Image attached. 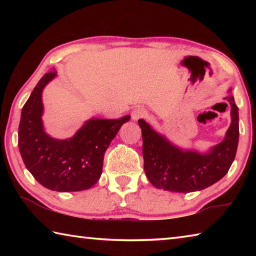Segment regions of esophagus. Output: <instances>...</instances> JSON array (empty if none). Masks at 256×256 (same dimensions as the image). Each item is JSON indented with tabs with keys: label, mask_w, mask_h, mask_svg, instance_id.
Wrapping results in <instances>:
<instances>
[{
	"label": "esophagus",
	"mask_w": 256,
	"mask_h": 256,
	"mask_svg": "<svg viewBox=\"0 0 256 256\" xmlns=\"http://www.w3.org/2000/svg\"><path fill=\"white\" fill-rule=\"evenodd\" d=\"M146 112L144 110V108L138 107V108H136V110L132 112L131 118L133 120H138L146 118Z\"/></svg>",
	"instance_id": "34e87169"
}]
</instances>
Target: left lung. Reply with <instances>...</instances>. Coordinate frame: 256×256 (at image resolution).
Here are the masks:
<instances>
[{
    "label": "left lung",
    "mask_w": 256,
    "mask_h": 256,
    "mask_svg": "<svg viewBox=\"0 0 256 256\" xmlns=\"http://www.w3.org/2000/svg\"><path fill=\"white\" fill-rule=\"evenodd\" d=\"M227 92L224 99L230 105V126L224 140L206 152L180 148L144 120H138L144 140V172L154 188L177 193L196 192L209 188L227 174L235 159L240 138L238 107L232 89Z\"/></svg>",
    "instance_id": "obj_1"
}]
</instances>
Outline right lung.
<instances>
[{"mask_svg":"<svg viewBox=\"0 0 256 256\" xmlns=\"http://www.w3.org/2000/svg\"><path fill=\"white\" fill-rule=\"evenodd\" d=\"M56 78L50 71L34 86L21 112L18 146L24 164L38 183L58 192L84 190L97 183L104 156L120 126L130 120L92 118L68 138H56L42 123V92Z\"/></svg>","mask_w":256,"mask_h":256,"instance_id":"obj_1","label":"right lung"}]
</instances>
